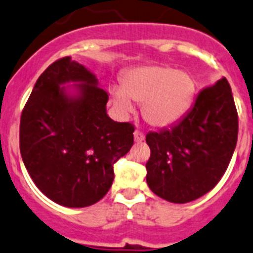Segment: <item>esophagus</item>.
Wrapping results in <instances>:
<instances>
[{
  "label": "esophagus",
  "mask_w": 253,
  "mask_h": 253,
  "mask_svg": "<svg viewBox=\"0 0 253 253\" xmlns=\"http://www.w3.org/2000/svg\"><path fill=\"white\" fill-rule=\"evenodd\" d=\"M134 139H135V142H142L144 139V133L143 131H141V130H135L134 131Z\"/></svg>",
  "instance_id": "1"
}]
</instances>
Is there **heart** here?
Segmentation results:
<instances>
[{
  "mask_svg": "<svg viewBox=\"0 0 253 253\" xmlns=\"http://www.w3.org/2000/svg\"><path fill=\"white\" fill-rule=\"evenodd\" d=\"M122 90L114 94L123 112L133 110L131 101L142 103L144 120L168 126L188 111L196 94V81L185 71L169 66L148 65L131 69L123 77Z\"/></svg>",
  "mask_w": 253,
  "mask_h": 253,
  "instance_id": "b5f03b06",
  "label": "heart"
}]
</instances>
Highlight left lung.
Listing matches in <instances>:
<instances>
[{
	"mask_svg": "<svg viewBox=\"0 0 253 253\" xmlns=\"http://www.w3.org/2000/svg\"><path fill=\"white\" fill-rule=\"evenodd\" d=\"M238 139V112L223 78L198 93L187 115L170 128L150 131L146 164L151 191L174 204L210 192L232 160Z\"/></svg>",
	"mask_w": 253,
	"mask_h": 253,
	"instance_id": "obj_1",
	"label": "left lung"
}]
</instances>
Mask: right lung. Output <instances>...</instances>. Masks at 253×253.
<instances>
[{"mask_svg":"<svg viewBox=\"0 0 253 253\" xmlns=\"http://www.w3.org/2000/svg\"><path fill=\"white\" fill-rule=\"evenodd\" d=\"M81 81L71 99L60 84ZM70 57L43 71L20 118V153L34 184L66 207H87L103 198L114 180V165L133 146L134 125L106 114L109 94Z\"/></svg>","mask_w":253,"mask_h":253,"instance_id":"1","label":"right lung"}]
</instances>
